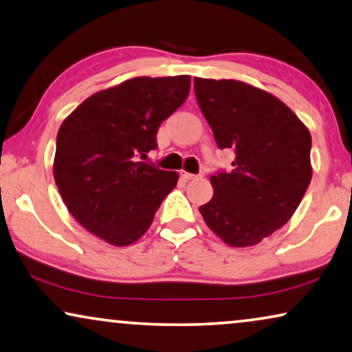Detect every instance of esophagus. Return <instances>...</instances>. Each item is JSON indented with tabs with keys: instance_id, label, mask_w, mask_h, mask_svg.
Masks as SVG:
<instances>
[{
	"instance_id": "esophagus-1",
	"label": "esophagus",
	"mask_w": 352,
	"mask_h": 352,
	"mask_svg": "<svg viewBox=\"0 0 352 352\" xmlns=\"http://www.w3.org/2000/svg\"><path fill=\"white\" fill-rule=\"evenodd\" d=\"M180 177L184 180H195L196 179V175H193V173H190V172H186V170H180Z\"/></svg>"
}]
</instances>
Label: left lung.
<instances>
[{"mask_svg": "<svg viewBox=\"0 0 352 352\" xmlns=\"http://www.w3.org/2000/svg\"><path fill=\"white\" fill-rule=\"evenodd\" d=\"M195 93L217 146L236 153L230 173L210 177L214 196L199 212L225 245L254 246L292 219L311 184V132L250 83L196 77Z\"/></svg>", "mask_w": 352, "mask_h": 352, "instance_id": "8db88e82", "label": "left lung"}]
</instances>
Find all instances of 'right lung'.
<instances>
[{
	"label": "right lung",
	"instance_id": "add662e5",
	"mask_svg": "<svg viewBox=\"0 0 352 352\" xmlns=\"http://www.w3.org/2000/svg\"><path fill=\"white\" fill-rule=\"evenodd\" d=\"M190 75L135 77L87 98L65 117L53 173L65 208L88 232L129 246L151 227L179 173L140 161L162 120L184 104Z\"/></svg>",
	"mask_w": 352,
	"mask_h": 352
}]
</instances>
